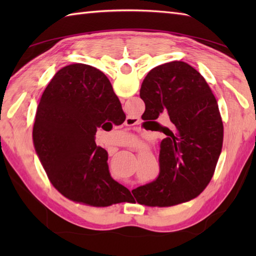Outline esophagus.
<instances>
[{"mask_svg":"<svg viewBox=\"0 0 256 256\" xmlns=\"http://www.w3.org/2000/svg\"><path fill=\"white\" fill-rule=\"evenodd\" d=\"M133 122H134V120H126V122H125V125H132L133 124Z\"/></svg>","mask_w":256,"mask_h":256,"instance_id":"1","label":"esophagus"}]
</instances>
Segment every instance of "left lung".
I'll return each instance as SVG.
<instances>
[{
    "mask_svg": "<svg viewBox=\"0 0 256 256\" xmlns=\"http://www.w3.org/2000/svg\"><path fill=\"white\" fill-rule=\"evenodd\" d=\"M140 97L144 115L166 138L160 142L158 178L133 190L134 201L162 208L192 200L210 183L222 149L224 125L214 92L200 72L174 60L146 74ZM160 114L170 116L168 127L155 122Z\"/></svg>",
    "mask_w": 256,
    "mask_h": 256,
    "instance_id": "left-lung-1",
    "label": "left lung"
}]
</instances>
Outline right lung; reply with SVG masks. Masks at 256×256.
Returning <instances> with one entry per match:
<instances>
[{"label":"right lung","mask_w":256,"mask_h":256,"mask_svg":"<svg viewBox=\"0 0 256 256\" xmlns=\"http://www.w3.org/2000/svg\"><path fill=\"white\" fill-rule=\"evenodd\" d=\"M124 118L100 70L76 63L55 73L38 104L32 141L47 177L63 196L98 208L130 200V190L110 177L107 151L94 142L102 123L118 125Z\"/></svg>","instance_id":"add662e5"}]
</instances>
